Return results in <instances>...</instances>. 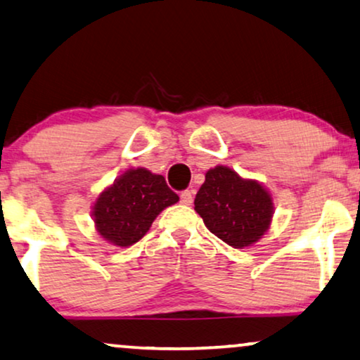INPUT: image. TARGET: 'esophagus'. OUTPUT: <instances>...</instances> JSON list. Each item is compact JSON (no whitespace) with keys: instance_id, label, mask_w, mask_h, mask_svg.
Wrapping results in <instances>:
<instances>
[{"instance_id":"34e87169","label":"esophagus","mask_w":360,"mask_h":360,"mask_svg":"<svg viewBox=\"0 0 360 360\" xmlns=\"http://www.w3.org/2000/svg\"><path fill=\"white\" fill-rule=\"evenodd\" d=\"M180 202L184 203V205H191V202H193V193H191L190 190L181 191V193H180Z\"/></svg>"}]
</instances>
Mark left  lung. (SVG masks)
Here are the masks:
<instances>
[{
	"label": "left lung",
	"mask_w": 360,
	"mask_h": 360,
	"mask_svg": "<svg viewBox=\"0 0 360 360\" xmlns=\"http://www.w3.org/2000/svg\"><path fill=\"white\" fill-rule=\"evenodd\" d=\"M195 212L214 236L243 250L268 233L274 200L261 181L245 179L226 165H217L205 174V184L195 197Z\"/></svg>",
	"instance_id": "obj_1"
}]
</instances>
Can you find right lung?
I'll use <instances>...</instances> for the list:
<instances>
[{
    "mask_svg": "<svg viewBox=\"0 0 360 360\" xmlns=\"http://www.w3.org/2000/svg\"><path fill=\"white\" fill-rule=\"evenodd\" d=\"M162 175L137 167L119 175L97 195L92 203V220L102 240L129 248L150 230L163 210L179 202Z\"/></svg>",
    "mask_w": 360,
    "mask_h": 360,
    "instance_id": "right-lung-1",
    "label": "right lung"
}]
</instances>
